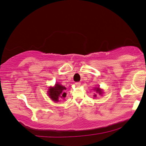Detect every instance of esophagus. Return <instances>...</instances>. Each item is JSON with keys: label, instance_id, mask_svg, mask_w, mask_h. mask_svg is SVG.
Wrapping results in <instances>:
<instances>
[{"label": "esophagus", "instance_id": "34e87169", "mask_svg": "<svg viewBox=\"0 0 146 146\" xmlns=\"http://www.w3.org/2000/svg\"><path fill=\"white\" fill-rule=\"evenodd\" d=\"M75 85H76L77 86H79L81 85V83L80 82H76V83H75Z\"/></svg>", "mask_w": 146, "mask_h": 146}]
</instances>
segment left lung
<instances>
[{
    "mask_svg": "<svg viewBox=\"0 0 146 146\" xmlns=\"http://www.w3.org/2000/svg\"><path fill=\"white\" fill-rule=\"evenodd\" d=\"M96 92H98V93L99 94H102V90H101L100 89V88H96ZM96 96V95H95L94 96Z\"/></svg>",
    "mask_w": 146,
    "mask_h": 146,
    "instance_id": "8db88e82",
    "label": "left lung"
}]
</instances>
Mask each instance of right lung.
<instances>
[{
	"label": "right lung",
	"mask_w": 146,
	"mask_h": 146,
	"mask_svg": "<svg viewBox=\"0 0 146 146\" xmlns=\"http://www.w3.org/2000/svg\"><path fill=\"white\" fill-rule=\"evenodd\" d=\"M48 96L54 102H58L59 99L65 98L66 88L60 84H55L54 87H51L48 89Z\"/></svg>",
	"instance_id": "obj_1"
}]
</instances>
